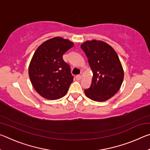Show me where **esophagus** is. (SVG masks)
<instances>
[{"mask_svg": "<svg viewBox=\"0 0 150 150\" xmlns=\"http://www.w3.org/2000/svg\"><path fill=\"white\" fill-rule=\"evenodd\" d=\"M81 79V75H76V79H77V80H80Z\"/></svg>", "mask_w": 150, "mask_h": 150, "instance_id": "1", "label": "esophagus"}]
</instances>
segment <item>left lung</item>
Returning a JSON list of instances; mask_svg holds the SVG:
<instances>
[{"instance_id":"8db88e82","label":"left lung","mask_w":150,"mask_h":150,"mask_svg":"<svg viewBox=\"0 0 150 150\" xmlns=\"http://www.w3.org/2000/svg\"><path fill=\"white\" fill-rule=\"evenodd\" d=\"M81 47L93 73L90 87L85 90L86 96L97 102L109 99L120 89L124 79L117 54L110 45L96 40L85 42Z\"/></svg>"}]
</instances>
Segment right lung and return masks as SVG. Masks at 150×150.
Listing matches in <instances>:
<instances>
[{"mask_svg":"<svg viewBox=\"0 0 150 150\" xmlns=\"http://www.w3.org/2000/svg\"><path fill=\"white\" fill-rule=\"evenodd\" d=\"M73 45L69 40L55 37L43 43L35 52L29 77L35 91L44 98L55 100L67 94L74 77L63 55Z\"/></svg>","mask_w":150,"mask_h":150,"instance_id":"1","label":"right lung"}]
</instances>
